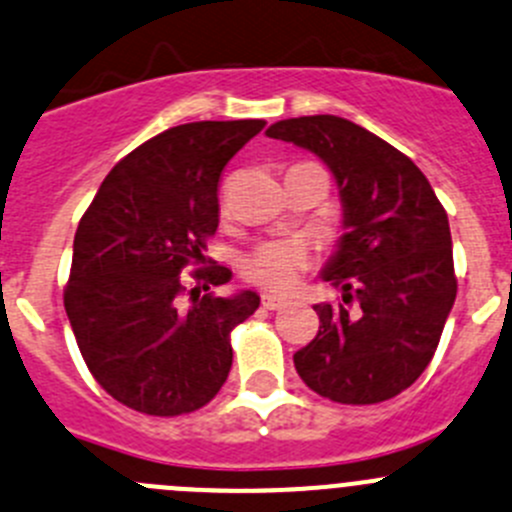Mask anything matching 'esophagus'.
Wrapping results in <instances>:
<instances>
[{"label":"esophagus","mask_w":512,"mask_h":512,"mask_svg":"<svg viewBox=\"0 0 512 512\" xmlns=\"http://www.w3.org/2000/svg\"><path fill=\"white\" fill-rule=\"evenodd\" d=\"M261 306H264V309H269V311H276V309H281V306H284V299H281V296H276V294H264V296H261Z\"/></svg>","instance_id":"obj_1"}]
</instances>
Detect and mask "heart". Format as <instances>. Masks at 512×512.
I'll use <instances>...</instances> for the list:
<instances>
[{
    "instance_id": "heart-1",
    "label": "heart",
    "mask_w": 512,
    "mask_h": 512,
    "mask_svg": "<svg viewBox=\"0 0 512 512\" xmlns=\"http://www.w3.org/2000/svg\"><path fill=\"white\" fill-rule=\"evenodd\" d=\"M304 269L306 251L294 241L264 243L243 259V276L269 291H289Z\"/></svg>"
}]
</instances>
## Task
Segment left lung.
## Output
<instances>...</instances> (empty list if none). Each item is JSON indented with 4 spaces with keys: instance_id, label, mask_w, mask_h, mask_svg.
Here are the masks:
<instances>
[{
    "instance_id": "8db88e82",
    "label": "left lung",
    "mask_w": 512,
    "mask_h": 512,
    "mask_svg": "<svg viewBox=\"0 0 512 512\" xmlns=\"http://www.w3.org/2000/svg\"><path fill=\"white\" fill-rule=\"evenodd\" d=\"M266 135L319 155L344 208V236L324 269L342 301L314 306L319 334L294 354L296 372L342 405L397 397L427 369L455 304L445 208L405 153L352 120L306 115Z\"/></svg>"
}]
</instances>
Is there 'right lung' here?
<instances>
[{
	"label": "right lung",
	"instance_id": "add662e5",
	"mask_svg": "<svg viewBox=\"0 0 512 512\" xmlns=\"http://www.w3.org/2000/svg\"><path fill=\"white\" fill-rule=\"evenodd\" d=\"M264 120H201L155 135L102 180L72 246L65 311L92 377L120 405L155 417L201 410L231 372L233 326L259 309L256 291L223 299L186 286L218 228V180ZM203 291L226 266L193 271Z\"/></svg>",
	"mask_w": 512,
	"mask_h": 512
}]
</instances>
